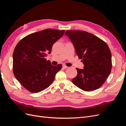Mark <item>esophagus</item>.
Segmentation results:
<instances>
[{
    "label": "esophagus",
    "instance_id": "1",
    "mask_svg": "<svg viewBox=\"0 0 126 126\" xmlns=\"http://www.w3.org/2000/svg\"><path fill=\"white\" fill-rule=\"evenodd\" d=\"M62 67H63V68H64V69H65V68H67L68 67L67 66H66L65 65H63V66H62Z\"/></svg>",
    "mask_w": 126,
    "mask_h": 126
}]
</instances>
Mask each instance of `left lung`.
<instances>
[{
	"instance_id": "1",
	"label": "left lung",
	"mask_w": 126,
	"mask_h": 126,
	"mask_svg": "<svg viewBox=\"0 0 126 126\" xmlns=\"http://www.w3.org/2000/svg\"><path fill=\"white\" fill-rule=\"evenodd\" d=\"M65 35L71 40L76 53L84 65V69L76 68L78 75L72 83L84 91L100 88L111 70V53L108 45L86 31L67 30Z\"/></svg>"
}]
</instances>
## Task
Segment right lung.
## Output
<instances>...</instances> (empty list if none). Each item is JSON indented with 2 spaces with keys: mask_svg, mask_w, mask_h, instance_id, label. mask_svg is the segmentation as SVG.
<instances>
[{
  "mask_svg": "<svg viewBox=\"0 0 126 126\" xmlns=\"http://www.w3.org/2000/svg\"><path fill=\"white\" fill-rule=\"evenodd\" d=\"M65 30L47 29L22 39L13 53V72L16 79L27 90L39 93L53 82L62 64L54 66L45 58L52 46L63 35Z\"/></svg>",
  "mask_w": 126,
  "mask_h": 126,
  "instance_id": "right-lung-1",
  "label": "right lung"
}]
</instances>
